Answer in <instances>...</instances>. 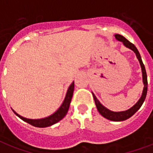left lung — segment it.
I'll return each mask as SVG.
<instances>
[{
	"instance_id": "obj_1",
	"label": "left lung",
	"mask_w": 153,
	"mask_h": 153,
	"mask_svg": "<svg viewBox=\"0 0 153 153\" xmlns=\"http://www.w3.org/2000/svg\"><path fill=\"white\" fill-rule=\"evenodd\" d=\"M115 38H116L118 41L122 42L123 44H124L125 47L131 49V51H134V53L136 54V57H137L138 61H139L140 65H141V68H142V80H143V84H144V88H143V91H142V96H141V98L138 100V102H136L135 104L132 106V107H131L130 109H128V110H125V111L114 112V111H111V110L106 108L104 106H102L100 103V102L98 100V99L96 98L93 92H92V96H93V99H94L95 100L96 108L98 110L99 113H100L103 117L106 118V119H108V120H113V121H123V120H127V119L130 118L131 116H133V115L139 110L140 107L142 106V105L143 104V102H144L145 100H146V94H147V90H148V81H147V74H146V68H145V65L144 64H143V62H142V57H141V55H140L139 52H138V49L136 48V47L133 44V43H131V42H129L128 39H125L123 36L119 35V34H116V35H115Z\"/></svg>"
}]
</instances>
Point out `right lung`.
Listing matches in <instances>:
<instances>
[{
	"label": "right lung",
	"instance_id": "obj_1",
	"mask_svg": "<svg viewBox=\"0 0 153 153\" xmlns=\"http://www.w3.org/2000/svg\"><path fill=\"white\" fill-rule=\"evenodd\" d=\"M74 82H73L70 85L67 91L65 100L61 104V106L59 107V109L56 112L53 113L51 116L47 117L42 118V119H29V118H25L20 116L19 114L15 112V110H13V112L15 113L16 116H18L20 119L27 122L28 124L33 125V126L37 127V128H46V127L51 126L53 124H56L61 120H62L67 114L68 111L71 101V98H72L73 96V92H74Z\"/></svg>",
	"mask_w": 153,
	"mask_h": 153
}]
</instances>
